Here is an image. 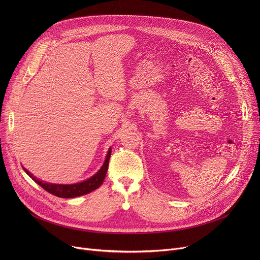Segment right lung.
<instances>
[{"label":"right lung","mask_w":260,"mask_h":260,"mask_svg":"<svg viewBox=\"0 0 260 260\" xmlns=\"http://www.w3.org/2000/svg\"><path fill=\"white\" fill-rule=\"evenodd\" d=\"M111 152H112V149H111V147H110L108 152H107V155H106V159H105L103 166L101 167V169L93 176H91L90 178H88L82 182H79V183H74V184L48 183V182H45L43 180H40L37 177H35L25 168L22 167V169L37 184H39L42 188H44L49 193H51L55 197H58V198H62V199H73V198H77V197L87 194L101 186L105 180V177H106V174L108 171Z\"/></svg>","instance_id":"obj_1"}]
</instances>
